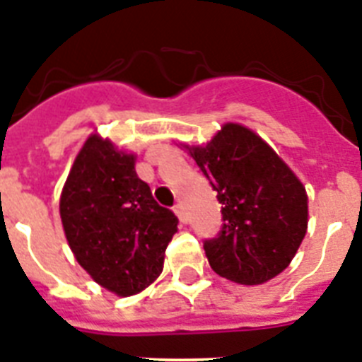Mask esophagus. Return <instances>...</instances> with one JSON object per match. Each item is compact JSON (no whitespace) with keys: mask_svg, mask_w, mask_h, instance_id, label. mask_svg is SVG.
<instances>
[{"mask_svg":"<svg viewBox=\"0 0 362 362\" xmlns=\"http://www.w3.org/2000/svg\"><path fill=\"white\" fill-rule=\"evenodd\" d=\"M175 214H176V217L180 218V223H187V214H186V208H184V206L176 204Z\"/></svg>","mask_w":362,"mask_h":362,"instance_id":"obj_1","label":"esophagus"}]
</instances>
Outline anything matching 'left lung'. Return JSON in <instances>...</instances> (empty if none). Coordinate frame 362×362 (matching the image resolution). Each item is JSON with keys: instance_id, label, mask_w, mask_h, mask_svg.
Returning <instances> with one entry per match:
<instances>
[{"instance_id": "left-lung-1", "label": "left lung", "mask_w": 362, "mask_h": 362, "mask_svg": "<svg viewBox=\"0 0 362 362\" xmlns=\"http://www.w3.org/2000/svg\"><path fill=\"white\" fill-rule=\"evenodd\" d=\"M189 153L223 204V226L204 239L211 269L241 285L287 269L308 230V195L284 160L235 123Z\"/></svg>"}]
</instances>
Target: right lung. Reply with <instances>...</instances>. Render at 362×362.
<instances>
[{
  "instance_id": "obj_1",
  "label": "right lung",
  "mask_w": 362,
  "mask_h": 362,
  "mask_svg": "<svg viewBox=\"0 0 362 362\" xmlns=\"http://www.w3.org/2000/svg\"><path fill=\"white\" fill-rule=\"evenodd\" d=\"M60 217L78 265L119 296L144 291L160 276L178 217L139 180L134 156L90 136L60 195Z\"/></svg>"
}]
</instances>
